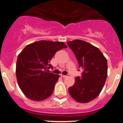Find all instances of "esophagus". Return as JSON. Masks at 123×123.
I'll return each mask as SVG.
<instances>
[{
  "label": "esophagus",
  "instance_id": "obj_1",
  "mask_svg": "<svg viewBox=\"0 0 123 123\" xmlns=\"http://www.w3.org/2000/svg\"><path fill=\"white\" fill-rule=\"evenodd\" d=\"M60 76L62 78H65L68 77V76H67V75H62V74H60Z\"/></svg>",
  "mask_w": 123,
  "mask_h": 123
}]
</instances>
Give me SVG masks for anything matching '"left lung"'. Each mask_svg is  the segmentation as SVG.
Returning <instances> with one entry per match:
<instances>
[{
  "label": "left lung",
  "mask_w": 123,
  "mask_h": 123,
  "mask_svg": "<svg viewBox=\"0 0 123 123\" xmlns=\"http://www.w3.org/2000/svg\"><path fill=\"white\" fill-rule=\"evenodd\" d=\"M67 43L74 52L79 68L83 70L81 77L75 78L69 93L78 102H89L99 96L105 83L108 74L106 59L99 48L84 41L76 39Z\"/></svg>",
  "instance_id": "obj_1"
}]
</instances>
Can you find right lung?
I'll return each instance as SVG.
<instances>
[{
  "label": "right lung",
  "mask_w": 123,
  "mask_h": 123,
  "mask_svg": "<svg viewBox=\"0 0 123 123\" xmlns=\"http://www.w3.org/2000/svg\"><path fill=\"white\" fill-rule=\"evenodd\" d=\"M67 48L63 42L37 41L27 45L19 54L16 63L18 84L24 95L42 101L53 93L59 75L48 72L49 64L57 51Z\"/></svg>",
  "instance_id": "right-lung-1"
}]
</instances>
